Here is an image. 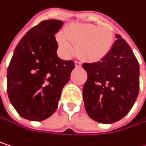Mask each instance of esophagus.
<instances>
[{
    "instance_id": "obj_1",
    "label": "esophagus",
    "mask_w": 146,
    "mask_h": 146,
    "mask_svg": "<svg viewBox=\"0 0 146 146\" xmlns=\"http://www.w3.org/2000/svg\"><path fill=\"white\" fill-rule=\"evenodd\" d=\"M74 63H75V67H76V68H81V66H82L81 62H78V61H75Z\"/></svg>"
}]
</instances>
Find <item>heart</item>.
<instances>
[{
	"label": "heart",
	"mask_w": 146,
	"mask_h": 146,
	"mask_svg": "<svg viewBox=\"0 0 146 146\" xmlns=\"http://www.w3.org/2000/svg\"><path fill=\"white\" fill-rule=\"evenodd\" d=\"M60 50L66 57L73 52V45L78 57L87 62H95L104 59L111 51L113 33L105 27L92 24H73L63 34L57 36Z\"/></svg>",
	"instance_id": "obj_1"
}]
</instances>
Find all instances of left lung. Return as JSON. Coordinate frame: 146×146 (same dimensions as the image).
Masks as SVG:
<instances>
[{"label": "left lung", "instance_id": "obj_1", "mask_svg": "<svg viewBox=\"0 0 146 146\" xmlns=\"http://www.w3.org/2000/svg\"><path fill=\"white\" fill-rule=\"evenodd\" d=\"M110 52L100 62L83 64L88 78L83 99L88 116L102 124H112L132 109L139 90V66L130 46L116 36Z\"/></svg>", "mask_w": 146, "mask_h": 146}]
</instances>
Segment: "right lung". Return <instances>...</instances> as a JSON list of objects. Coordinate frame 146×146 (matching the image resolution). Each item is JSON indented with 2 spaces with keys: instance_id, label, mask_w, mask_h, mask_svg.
I'll return each instance as SVG.
<instances>
[{
  "instance_id": "obj_1",
  "label": "right lung",
  "mask_w": 146,
  "mask_h": 146,
  "mask_svg": "<svg viewBox=\"0 0 146 146\" xmlns=\"http://www.w3.org/2000/svg\"><path fill=\"white\" fill-rule=\"evenodd\" d=\"M63 22L46 20L31 28L16 47L7 69V94L24 119L42 121L56 111L74 68L57 55L55 34Z\"/></svg>"
}]
</instances>
